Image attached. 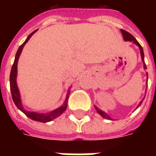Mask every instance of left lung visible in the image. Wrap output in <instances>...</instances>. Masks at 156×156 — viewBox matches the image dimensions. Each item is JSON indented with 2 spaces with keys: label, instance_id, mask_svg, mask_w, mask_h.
Masks as SVG:
<instances>
[{
  "label": "left lung",
  "instance_id": "8db88e82",
  "mask_svg": "<svg viewBox=\"0 0 156 156\" xmlns=\"http://www.w3.org/2000/svg\"><path fill=\"white\" fill-rule=\"evenodd\" d=\"M121 34H122V35H123V39L125 41H130V42H133V44H135L138 46V48H139V50H140L141 57H142V61H143V68H144V69H147V66H146L145 61H144V52H143V48H142V46L140 45V44H139V43L137 41V40H136L135 38L133 37V35H131V34H129V33L127 32V31H126V30H121ZM147 79H148V73H147ZM143 100H144V98H143ZM143 100H141L140 103H139V104H138V107H137V108H138V107L140 106L141 104H142ZM95 109H96V111H97L98 113L100 114V116H102V117L107 119V120H112V118H111V116H108V114H107L105 112H104V111H102V110L99 109L97 107L95 106Z\"/></svg>",
  "mask_w": 156,
  "mask_h": 156
}]
</instances>
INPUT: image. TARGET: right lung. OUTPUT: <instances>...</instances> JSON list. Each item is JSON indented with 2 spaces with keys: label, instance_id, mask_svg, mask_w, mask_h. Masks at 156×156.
I'll return each instance as SVG.
<instances>
[{
  "label": "right lung",
  "instance_id": "obj_1",
  "mask_svg": "<svg viewBox=\"0 0 156 156\" xmlns=\"http://www.w3.org/2000/svg\"><path fill=\"white\" fill-rule=\"evenodd\" d=\"M36 30L33 31L32 33H30V35H28V37L27 38V40H25V42L23 43V44L21 45L19 48L18 49V52L16 53L15 59H14V62L12 66L10 72V76H9V83H10V90L11 95H12V99H13V102L15 104L20 111H22L23 113L25 114L26 116H28L29 118H30L33 121H40V122H43V123H46V122H49V121H52L54 119H56V117H58L59 116H61V114L63 113L64 112L66 111V108H67V103H68L69 95V89L68 90L67 95H66V98L65 101H64L63 104L61 107H59L56 109L53 110V111L50 112H47V113H39V112H29L27 111L23 106L22 104V100H21V95L19 90H18V85H17V74H18V61L19 59L22 51L23 49V47L25 46V44L28 42V40H30V38L35 33Z\"/></svg>",
  "mask_w": 156,
  "mask_h": 156
}]
</instances>
